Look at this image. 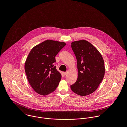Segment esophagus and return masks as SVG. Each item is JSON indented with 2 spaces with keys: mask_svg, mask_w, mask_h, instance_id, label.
I'll list each match as a JSON object with an SVG mask.
<instances>
[{
  "mask_svg": "<svg viewBox=\"0 0 127 127\" xmlns=\"http://www.w3.org/2000/svg\"><path fill=\"white\" fill-rule=\"evenodd\" d=\"M67 72H64L63 73V75H64V76H65V75H66L67 74Z\"/></svg>",
  "mask_w": 127,
  "mask_h": 127,
  "instance_id": "esophagus-1",
  "label": "esophagus"
}]
</instances>
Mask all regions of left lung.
<instances>
[{
	"label": "left lung",
	"mask_w": 127,
	"mask_h": 127,
	"mask_svg": "<svg viewBox=\"0 0 127 127\" xmlns=\"http://www.w3.org/2000/svg\"><path fill=\"white\" fill-rule=\"evenodd\" d=\"M71 48L77 59L78 75L70 88L75 94L86 96L97 89L104 78V60L97 49L86 40L73 42Z\"/></svg>",
	"instance_id": "1"
}]
</instances>
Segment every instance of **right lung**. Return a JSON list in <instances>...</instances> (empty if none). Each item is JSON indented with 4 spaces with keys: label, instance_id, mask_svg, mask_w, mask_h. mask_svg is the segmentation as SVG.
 I'll use <instances>...</instances> for the list:
<instances>
[{
    "label": "right lung",
    "instance_id": "1",
    "mask_svg": "<svg viewBox=\"0 0 127 127\" xmlns=\"http://www.w3.org/2000/svg\"><path fill=\"white\" fill-rule=\"evenodd\" d=\"M65 45L64 42L47 40L29 53L25 71L31 86L40 95H47L58 86L61 75L54 66L55 57Z\"/></svg>",
    "mask_w": 127,
    "mask_h": 127
}]
</instances>
